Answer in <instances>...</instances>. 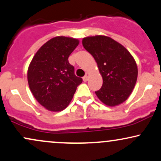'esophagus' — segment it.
Returning a JSON list of instances; mask_svg holds the SVG:
<instances>
[{
	"label": "esophagus",
	"mask_w": 161,
	"mask_h": 161,
	"mask_svg": "<svg viewBox=\"0 0 161 161\" xmlns=\"http://www.w3.org/2000/svg\"><path fill=\"white\" fill-rule=\"evenodd\" d=\"M88 76H89V73H86V75L83 77V81H84V82H87V81H88Z\"/></svg>",
	"instance_id": "34e87169"
}]
</instances>
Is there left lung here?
I'll use <instances>...</instances> for the list:
<instances>
[{"label": "left lung", "instance_id": "left-lung-1", "mask_svg": "<svg viewBox=\"0 0 161 161\" xmlns=\"http://www.w3.org/2000/svg\"><path fill=\"white\" fill-rule=\"evenodd\" d=\"M82 45L95 58L103 78L96 95L108 106L122 104L129 97L137 81L136 60L121 44L104 36L86 37Z\"/></svg>", "mask_w": 161, "mask_h": 161}]
</instances>
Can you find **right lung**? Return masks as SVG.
Segmentation results:
<instances>
[{
  "label": "right lung",
  "mask_w": 161,
  "mask_h": 161,
  "mask_svg": "<svg viewBox=\"0 0 161 161\" xmlns=\"http://www.w3.org/2000/svg\"><path fill=\"white\" fill-rule=\"evenodd\" d=\"M79 43L76 38L54 37L40 47L29 64V88L37 101L50 111L64 110L82 82L68 60Z\"/></svg>",
  "instance_id": "obj_1"
}]
</instances>
